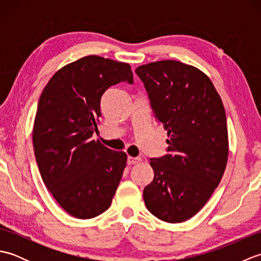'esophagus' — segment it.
Returning <instances> with one entry per match:
<instances>
[{
	"label": "esophagus",
	"mask_w": 261,
	"mask_h": 261,
	"mask_svg": "<svg viewBox=\"0 0 261 261\" xmlns=\"http://www.w3.org/2000/svg\"><path fill=\"white\" fill-rule=\"evenodd\" d=\"M141 162V158L140 157H127V164L129 165H135Z\"/></svg>",
	"instance_id": "obj_1"
}]
</instances>
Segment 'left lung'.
Segmentation results:
<instances>
[{
	"label": "left lung",
	"instance_id": "1",
	"mask_svg": "<svg viewBox=\"0 0 261 261\" xmlns=\"http://www.w3.org/2000/svg\"><path fill=\"white\" fill-rule=\"evenodd\" d=\"M136 74L169 137L168 153L150 159L154 176L143 199L159 220L184 222L204 206L224 174L229 141L222 99L203 71L176 60L139 66Z\"/></svg>",
	"mask_w": 261,
	"mask_h": 261
}]
</instances>
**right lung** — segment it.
Wrapping results in <instances>:
<instances>
[{"mask_svg": "<svg viewBox=\"0 0 261 261\" xmlns=\"http://www.w3.org/2000/svg\"><path fill=\"white\" fill-rule=\"evenodd\" d=\"M120 82L134 83L130 65L93 55L59 69L39 98L32 132L38 168L55 199L77 219L110 207L125 168V152L91 139L102 95Z\"/></svg>", "mask_w": 261, "mask_h": 261, "instance_id": "add662e5", "label": "right lung"}]
</instances>
